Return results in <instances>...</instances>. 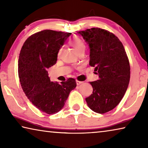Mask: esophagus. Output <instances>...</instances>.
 I'll return each instance as SVG.
<instances>
[{
  "label": "esophagus",
  "mask_w": 148,
  "mask_h": 148,
  "mask_svg": "<svg viewBox=\"0 0 148 148\" xmlns=\"http://www.w3.org/2000/svg\"><path fill=\"white\" fill-rule=\"evenodd\" d=\"M83 83V82H80V81H78V80H76V84L78 86V85H80L81 84Z\"/></svg>",
  "instance_id": "esophagus-1"
}]
</instances>
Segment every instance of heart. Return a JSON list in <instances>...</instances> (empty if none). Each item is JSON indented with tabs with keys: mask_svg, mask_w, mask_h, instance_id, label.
Segmentation results:
<instances>
[{
	"mask_svg": "<svg viewBox=\"0 0 148 148\" xmlns=\"http://www.w3.org/2000/svg\"><path fill=\"white\" fill-rule=\"evenodd\" d=\"M69 43L72 47H73L76 50L78 53H81V52H84L85 49H86V43H85L83 40L78 38V37H73V38L70 40ZM61 53V50L60 49L58 51V56H59Z\"/></svg>",
	"mask_w": 148,
	"mask_h": 148,
	"instance_id": "b5f03b06",
	"label": "heart"
}]
</instances>
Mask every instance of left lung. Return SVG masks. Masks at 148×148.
Instances as JSON below:
<instances>
[{
  "label": "left lung",
  "instance_id": "obj_1",
  "mask_svg": "<svg viewBox=\"0 0 148 148\" xmlns=\"http://www.w3.org/2000/svg\"><path fill=\"white\" fill-rule=\"evenodd\" d=\"M90 47L89 65L99 79L91 82L92 94L86 98L90 109L104 114L113 110L128 87L131 68L123 45L112 32L101 28L79 31Z\"/></svg>",
  "mask_w": 148,
  "mask_h": 148
}]
</instances>
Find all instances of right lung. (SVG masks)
Here are the masks:
<instances>
[{"label":"right lung","instance_id":"add662e5","mask_svg":"<svg viewBox=\"0 0 148 148\" xmlns=\"http://www.w3.org/2000/svg\"><path fill=\"white\" fill-rule=\"evenodd\" d=\"M70 35L71 32L53 30L36 32L26 40L19 53L18 75L23 91L34 106L47 114L59 112L76 87L74 78L52 82L47 72Z\"/></svg>","mask_w":148,"mask_h":148}]
</instances>
